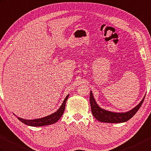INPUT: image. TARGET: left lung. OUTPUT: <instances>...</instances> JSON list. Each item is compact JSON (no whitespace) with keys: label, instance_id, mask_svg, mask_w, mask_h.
Returning <instances> with one entry per match:
<instances>
[{"label":"left lung","instance_id":"obj_1","mask_svg":"<svg viewBox=\"0 0 151 151\" xmlns=\"http://www.w3.org/2000/svg\"><path fill=\"white\" fill-rule=\"evenodd\" d=\"M145 97V96L134 108L125 113H115V112H111L101 109L96 104L91 91L90 92L89 101L91 107V112L97 120L101 122H106V123H122V122H125L129 120L137 113L144 101Z\"/></svg>","mask_w":151,"mask_h":151}]
</instances>
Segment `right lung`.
Returning <instances> with one entry per match:
<instances>
[{"label": "right lung", "mask_w": 151, "mask_h": 151, "mask_svg": "<svg viewBox=\"0 0 151 151\" xmlns=\"http://www.w3.org/2000/svg\"><path fill=\"white\" fill-rule=\"evenodd\" d=\"M69 96V94L66 96L62 104L61 105L60 107L57 111L50 115L41 118L35 119V120H25V119L20 118L19 117L17 118H18V119L21 122H22L24 124L32 126V127H41V126H45L55 124L61 118L63 113H64L66 101H67Z\"/></svg>", "instance_id": "right-lung-1"}]
</instances>
